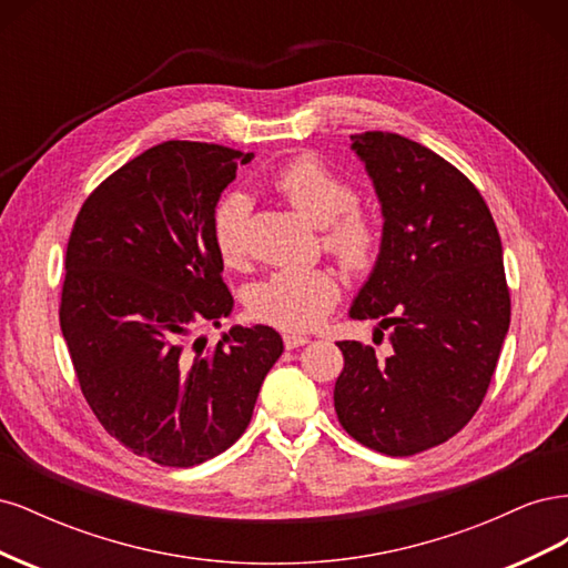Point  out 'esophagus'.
Masks as SVG:
<instances>
[{
  "label": "esophagus",
  "instance_id": "esophagus-1",
  "mask_svg": "<svg viewBox=\"0 0 568 568\" xmlns=\"http://www.w3.org/2000/svg\"><path fill=\"white\" fill-rule=\"evenodd\" d=\"M305 343H311V338H307V336H296V334H284V346H286V351L301 348V346H305Z\"/></svg>",
  "mask_w": 568,
  "mask_h": 568
}]
</instances>
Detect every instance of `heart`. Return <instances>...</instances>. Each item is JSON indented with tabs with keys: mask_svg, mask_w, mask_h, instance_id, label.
Listing matches in <instances>:
<instances>
[{
	"mask_svg": "<svg viewBox=\"0 0 568 568\" xmlns=\"http://www.w3.org/2000/svg\"><path fill=\"white\" fill-rule=\"evenodd\" d=\"M272 186L294 209L324 227V246L348 270H367L379 248L374 220L357 205L355 186L315 156H298L282 165ZM251 201L232 192L222 196L213 213V244L227 265H242L246 255V222ZM341 296L336 274L329 270H277L248 288V311L255 320L284 332H307L320 324Z\"/></svg>",
	"mask_w": 568,
	"mask_h": 568,
	"instance_id": "b5f03b06",
	"label": "heart"
}]
</instances>
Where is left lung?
Masks as SVG:
<instances>
[{
	"label": "left lung",
	"mask_w": 568,
	"mask_h": 568,
	"mask_svg": "<svg viewBox=\"0 0 568 568\" xmlns=\"http://www.w3.org/2000/svg\"><path fill=\"white\" fill-rule=\"evenodd\" d=\"M382 203L376 265L353 320L390 326V353L338 341L341 426L367 448L409 457L453 438L486 398L509 329L503 244L478 189L432 149L393 132L353 134Z\"/></svg>",
	"instance_id": "8db88e82"
}]
</instances>
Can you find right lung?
<instances>
[{
  "label": "right lung",
  "instance_id": "1",
  "mask_svg": "<svg viewBox=\"0 0 568 568\" xmlns=\"http://www.w3.org/2000/svg\"><path fill=\"white\" fill-rule=\"evenodd\" d=\"M253 153L163 142L82 203L65 248L61 332L106 432L161 467H194L246 432L284 343L265 324L194 334L234 307L213 213Z\"/></svg>",
  "mask_w": 568,
  "mask_h": 568
}]
</instances>
